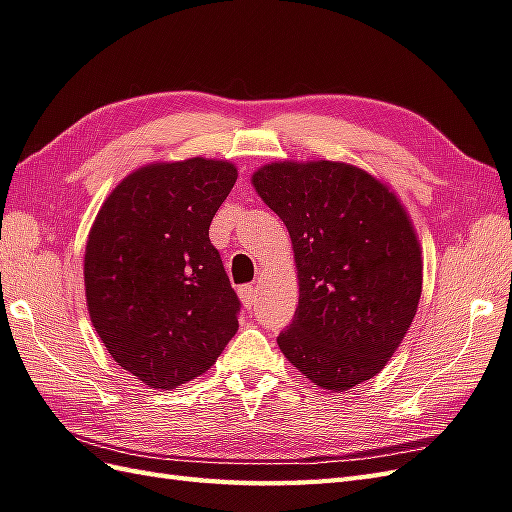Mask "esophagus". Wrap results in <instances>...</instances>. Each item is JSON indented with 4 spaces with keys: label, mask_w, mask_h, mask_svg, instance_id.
<instances>
[{
    "label": "esophagus",
    "mask_w": 512,
    "mask_h": 512,
    "mask_svg": "<svg viewBox=\"0 0 512 512\" xmlns=\"http://www.w3.org/2000/svg\"><path fill=\"white\" fill-rule=\"evenodd\" d=\"M240 298L244 307H253L259 298V287L257 285H242L240 287Z\"/></svg>",
    "instance_id": "obj_1"
}]
</instances>
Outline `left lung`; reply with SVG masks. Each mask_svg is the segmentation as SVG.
I'll use <instances>...</instances> for the list:
<instances>
[{
    "instance_id": "left-lung-1",
    "label": "left lung",
    "mask_w": 512,
    "mask_h": 512,
    "mask_svg": "<svg viewBox=\"0 0 512 512\" xmlns=\"http://www.w3.org/2000/svg\"><path fill=\"white\" fill-rule=\"evenodd\" d=\"M251 183L290 231L298 270L281 352L322 389L370 381L402 344L422 296V248L404 205L346 162H272Z\"/></svg>"
}]
</instances>
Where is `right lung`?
Returning <instances> with one entry per match:
<instances>
[{
  "mask_svg": "<svg viewBox=\"0 0 512 512\" xmlns=\"http://www.w3.org/2000/svg\"><path fill=\"white\" fill-rule=\"evenodd\" d=\"M235 179L227 160L147 164L108 194L90 227V322L112 359L151 389L201 376L238 331L240 300L209 242Z\"/></svg>",
  "mask_w": 512,
  "mask_h": 512,
  "instance_id": "1",
  "label": "right lung"
}]
</instances>
